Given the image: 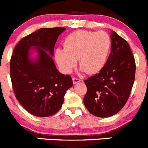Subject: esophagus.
Segmentation results:
<instances>
[{
  "label": "esophagus",
  "instance_id": "esophagus-1",
  "mask_svg": "<svg viewBox=\"0 0 148 148\" xmlns=\"http://www.w3.org/2000/svg\"><path fill=\"white\" fill-rule=\"evenodd\" d=\"M72 80H73V83L77 84V83H78V82H80L81 79H80L77 78V77H74V78L72 79Z\"/></svg>",
  "mask_w": 148,
  "mask_h": 148
}]
</instances>
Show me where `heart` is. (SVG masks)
I'll use <instances>...</instances> for the list:
<instances>
[{
  "label": "heart",
  "instance_id": "b5f03b06",
  "mask_svg": "<svg viewBox=\"0 0 148 148\" xmlns=\"http://www.w3.org/2000/svg\"><path fill=\"white\" fill-rule=\"evenodd\" d=\"M64 48H57L55 59L60 71L69 74L79 64L88 74H95L106 64L110 49L111 38L104 31L77 30L66 37Z\"/></svg>",
  "mask_w": 148,
  "mask_h": 148
}]
</instances>
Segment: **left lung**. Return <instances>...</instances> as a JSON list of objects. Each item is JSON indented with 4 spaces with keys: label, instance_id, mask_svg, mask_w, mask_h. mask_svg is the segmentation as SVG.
<instances>
[{
    "label": "left lung",
    "instance_id": "1",
    "mask_svg": "<svg viewBox=\"0 0 148 148\" xmlns=\"http://www.w3.org/2000/svg\"><path fill=\"white\" fill-rule=\"evenodd\" d=\"M111 52L99 73L85 79L84 104L92 114L107 118L118 113L128 101L135 79L136 64L130 47L114 31Z\"/></svg>",
    "mask_w": 148,
    "mask_h": 148
}]
</instances>
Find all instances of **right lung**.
<instances>
[{
  "label": "right lung",
  "instance_id": "obj_1",
  "mask_svg": "<svg viewBox=\"0 0 148 148\" xmlns=\"http://www.w3.org/2000/svg\"><path fill=\"white\" fill-rule=\"evenodd\" d=\"M65 27L41 28L22 38L10 60V77L15 96L30 114L49 117L59 111L66 91L72 87L69 75L59 72L52 56ZM37 52L33 59L30 52Z\"/></svg>",
  "mask_w": 148,
  "mask_h": 148
}]
</instances>
